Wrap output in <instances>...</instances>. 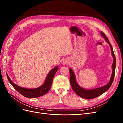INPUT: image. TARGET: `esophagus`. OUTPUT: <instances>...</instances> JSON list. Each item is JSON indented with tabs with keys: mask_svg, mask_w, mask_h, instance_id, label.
I'll return each instance as SVG.
<instances>
[{
	"mask_svg": "<svg viewBox=\"0 0 123 123\" xmlns=\"http://www.w3.org/2000/svg\"><path fill=\"white\" fill-rule=\"evenodd\" d=\"M63 63L64 64H67L68 63V61L67 60H64Z\"/></svg>",
	"mask_w": 123,
	"mask_h": 123,
	"instance_id": "34e87169",
	"label": "esophagus"
}]
</instances>
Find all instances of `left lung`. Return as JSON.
Here are the masks:
<instances>
[{
	"label": "left lung",
	"mask_w": 123,
	"mask_h": 123,
	"mask_svg": "<svg viewBox=\"0 0 123 123\" xmlns=\"http://www.w3.org/2000/svg\"><path fill=\"white\" fill-rule=\"evenodd\" d=\"M100 34L101 36L105 39L106 43L109 44L111 52V55L113 56L114 59V61L111 66L112 73L109 82L108 84L105 85L104 86L99 87L97 88L89 89L84 88L81 87L80 86H79L78 84L77 83L76 80V76L75 75L72 69L71 68H69V72H70V82L73 90H74L75 92L79 96V97L85 99H92L98 97V96L100 95L101 94H102L103 93L107 91V90L110 88L114 80L116 69V57L114 54L113 47H112L110 42L109 41L108 38L106 37L103 31H100Z\"/></svg>",
	"instance_id": "obj_1"
}]
</instances>
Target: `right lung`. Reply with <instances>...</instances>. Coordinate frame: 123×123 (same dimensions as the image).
Returning a JSON list of instances; mask_svg holds the SVG:
<instances>
[{
	"label": "right lung",
	"mask_w": 123,
	"mask_h": 123,
	"mask_svg": "<svg viewBox=\"0 0 123 123\" xmlns=\"http://www.w3.org/2000/svg\"><path fill=\"white\" fill-rule=\"evenodd\" d=\"M58 70V66L53 68L48 74L44 83L41 86L35 88H26L20 87L13 82L8 75L7 74L6 75L9 83L12 84L15 90H17L19 93L22 94L25 97L33 98L41 97L49 91L53 82V78Z\"/></svg>",
	"instance_id": "1"
}]
</instances>
